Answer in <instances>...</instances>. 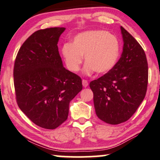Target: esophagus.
I'll use <instances>...</instances> for the list:
<instances>
[{"label":"esophagus","mask_w":160,"mask_h":160,"mask_svg":"<svg viewBox=\"0 0 160 160\" xmlns=\"http://www.w3.org/2000/svg\"><path fill=\"white\" fill-rule=\"evenodd\" d=\"M82 84H83V86L84 87V88H87V87L88 86V82L87 80L83 79L82 80Z\"/></svg>","instance_id":"34e87169"}]
</instances>
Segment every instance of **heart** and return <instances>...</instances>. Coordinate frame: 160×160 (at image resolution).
I'll return each instance as SVG.
<instances>
[{"instance_id":"obj_1","label":"heart","mask_w":160,"mask_h":160,"mask_svg":"<svg viewBox=\"0 0 160 160\" xmlns=\"http://www.w3.org/2000/svg\"><path fill=\"white\" fill-rule=\"evenodd\" d=\"M62 55L68 69L76 72L85 62L84 72L92 74H105L117 65L121 56V44L115 35L107 31L92 30L78 34L72 43H65Z\"/></svg>"}]
</instances>
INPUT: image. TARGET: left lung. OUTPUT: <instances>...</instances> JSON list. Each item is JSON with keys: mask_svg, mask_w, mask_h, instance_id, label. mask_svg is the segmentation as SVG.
Returning <instances> with one entry per match:
<instances>
[{"mask_svg": "<svg viewBox=\"0 0 160 160\" xmlns=\"http://www.w3.org/2000/svg\"><path fill=\"white\" fill-rule=\"evenodd\" d=\"M123 48L121 57L111 71L92 81L95 113L112 125L123 123L134 115L146 96L148 62L138 41L121 27Z\"/></svg>", "mask_w": 160, "mask_h": 160, "instance_id": "1", "label": "left lung"}]
</instances>
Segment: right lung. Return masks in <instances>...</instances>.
Instances as JSON below:
<instances>
[{
    "mask_svg": "<svg viewBox=\"0 0 160 160\" xmlns=\"http://www.w3.org/2000/svg\"><path fill=\"white\" fill-rule=\"evenodd\" d=\"M65 28L38 30L23 42L14 66L16 101L37 126L54 129L68 119L69 104L82 90V78L65 69L58 41Z\"/></svg>",
    "mask_w": 160,
    "mask_h": 160,
    "instance_id": "1",
    "label": "right lung"
}]
</instances>
